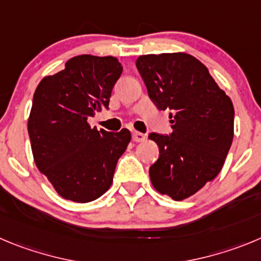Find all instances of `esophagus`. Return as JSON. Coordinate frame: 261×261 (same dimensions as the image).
<instances>
[{
    "label": "esophagus",
    "mask_w": 261,
    "mask_h": 261,
    "mask_svg": "<svg viewBox=\"0 0 261 261\" xmlns=\"http://www.w3.org/2000/svg\"><path fill=\"white\" fill-rule=\"evenodd\" d=\"M133 140L136 143H140V142H144L145 140V135L142 133H138V131H135V133H133Z\"/></svg>",
    "instance_id": "esophagus-1"
}]
</instances>
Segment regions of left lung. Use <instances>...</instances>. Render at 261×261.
I'll return each mask as SVG.
<instances>
[{"instance_id": "obj_1", "label": "left lung", "mask_w": 261, "mask_h": 261, "mask_svg": "<svg viewBox=\"0 0 261 261\" xmlns=\"http://www.w3.org/2000/svg\"><path fill=\"white\" fill-rule=\"evenodd\" d=\"M136 68L150 100L169 109L172 133H150L160 157L149 167L153 187L175 201L215 179L233 140L234 108L208 69L189 54L142 55Z\"/></svg>"}]
</instances>
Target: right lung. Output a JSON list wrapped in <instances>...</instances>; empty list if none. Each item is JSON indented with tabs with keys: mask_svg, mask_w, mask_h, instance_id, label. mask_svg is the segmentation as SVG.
Listing matches in <instances>:
<instances>
[{
	"mask_svg": "<svg viewBox=\"0 0 261 261\" xmlns=\"http://www.w3.org/2000/svg\"><path fill=\"white\" fill-rule=\"evenodd\" d=\"M121 73L122 65L116 58L79 55L36 89L28 119L32 152L38 170L63 198L91 202L113 181L117 161L131 140L130 131H97L87 119L108 109Z\"/></svg>",
	"mask_w": 261,
	"mask_h": 261,
	"instance_id": "add662e5",
	"label": "right lung"
}]
</instances>
